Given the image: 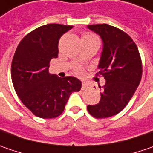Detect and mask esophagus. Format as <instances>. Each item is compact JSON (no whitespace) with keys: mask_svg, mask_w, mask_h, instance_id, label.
Masks as SVG:
<instances>
[{"mask_svg":"<svg viewBox=\"0 0 153 153\" xmlns=\"http://www.w3.org/2000/svg\"><path fill=\"white\" fill-rule=\"evenodd\" d=\"M88 87V85L85 83V82H82V85H81V89L85 90Z\"/></svg>","mask_w":153,"mask_h":153,"instance_id":"34e87169","label":"esophagus"}]
</instances>
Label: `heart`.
<instances>
[{"label": "heart", "instance_id": "obj_1", "mask_svg": "<svg viewBox=\"0 0 153 153\" xmlns=\"http://www.w3.org/2000/svg\"><path fill=\"white\" fill-rule=\"evenodd\" d=\"M82 39H97L95 36L91 35V34H85L82 37ZM98 40V39H97ZM76 73L78 74H82V69L81 68H77Z\"/></svg>", "mask_w": 153, "mask_h": 153}]
</instances>
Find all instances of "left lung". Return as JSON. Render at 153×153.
Masks as SVG:
<instances>
[{"instance_id": "obj_1", "label": "left lung", "mask_w": 153, "mask_h": 153, "mask_svg": "<svg viewBox=\"0 0 153 153\" xmlns=\"http://www.w3.org/2000/svg\"><path fill=\"white\" fill-rule=\"evenodd\" d=\"M87 28L103 41L97 68L105 79L99 103L88 105L87 110L96 118H107L121 112L134 94L142 62L137 45L124 31L107 24L88 25Z\"/></svg>"}]
</instances>
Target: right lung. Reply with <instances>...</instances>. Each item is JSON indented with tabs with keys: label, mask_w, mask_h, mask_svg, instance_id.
I'll return each mask as SVG.
<instances>
[{
	"label": "right lung",
	"mask_w": 153,
	"mask_h": 153,
	"mask_svg": "<svg viewBox=\"0 0 153 153\" xmlns=\"http://www.w3.org/2000/svg\"><path fill=\"white\" fill-rule=\"evenodd\" d=\"M72 25L49 24L27 34L19 43L11 66L12 81L24 105L35 116L55 118L65 109L70 95L81 88L73 76L51 74L50 62L58 56L60 37Z\"/></svg>",
	"instance_id": "right-lung-1"
}]
</instances>
